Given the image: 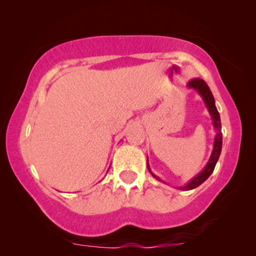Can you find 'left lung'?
<instances>
[{
  "mask_svg": "<svg viewBox=\"0 0 256 256\" xmlns=\"http://www.w3.org/2000/svg\"><path fill=\"white\" fill-rule=\"evenodd\" d=\"M188 87L190 90H194L196 92H198V94H199L202 98V100H204V104H206V106H207L208 112L212 116V125H214V128H215V131H216V134H215V139H214L212 155L208 160L207 164H206L204 169L201 170V172H199L196 177L190 179L188 184H185L184 186H180V188H179L182 190H190L196 188H198V186H200L204 180H207L208 177L212 174L214 169H215L216 163L220 158V152H222V132H220L222 124H220V117L218 112H217V108L215 106V98H214V96H212L210 88H209L204 80L200 79V78L190 79L188 82ZM147 168H148V170H150V172L152 177H154L155 179H158V180H160V182H163L161 178L158 177L156 174L152 172L150 164H148V160H147Z\"/></svg>",
  "mask_w": 256,
  "mask_h": 256,
  "instance_id": "obj_1",
  "label": "left lung"
}]
</instances>
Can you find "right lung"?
Here are the masks:
<instances>
[{
    "label": "right lung",
    "mask_w": 256,
    "mask_h": 256,
    "mask_svg": "<svg viewBox=\"0 0 256 256\" xmlns=\"http://www.w3.org/2000/svg\"><path fill=\"white\" fill-rule=\"evenodd\" d=\"M108 170H109V169H108Z\"/></svg>",
    "instance_id": "right-lung-1"
}]
</instances>
